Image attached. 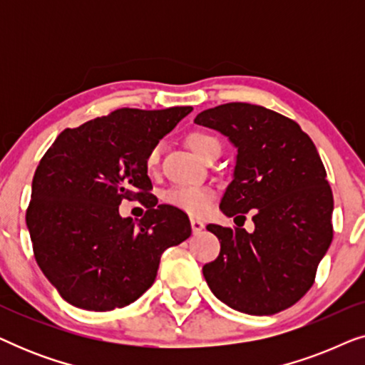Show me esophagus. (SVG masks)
I'll list each match as a JSON object with an SVG mask.
<instances>
[{
    "mask_svg": "<svg viewBox=\"0 0 365 365\" xmlns=\"http://www.w3.org/2000/svg\"><path fill=\"white\" fill-rule=\"evenodd\" d=\"M191 227H192V232L197 234V232H201L202 229H204V222L201 221V219L191 217Z\"/></svg>",
    "mask_w": 365,
    "mask_h": 365,
    "instance_id": "34e87169",
    "label": "esophagus"
}]
</instances>
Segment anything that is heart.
<instances>
[{
	"label": "heart",
	"mask_w": 365,
	"mask_h": 365,
	"mask_svg": "<svg viewBox=\"0 0 365 365\" xmlns=\"http://www.w3.org/2000/svg\"><path fill=\"white\" fill-rule=\"evenodd\" d=\"M187 146L191 151L196 154L197 158L206 159L209 154L221 153V143L214 134L207 131H191L186 136ZM161 161V149L159 146H153L149 149L146 158H144V166L149 173L156 171ZM214 192L206 186H199V184H192V186H176L164 194V201L171 206L181 209V211L192 214V216H201L209 209L212 202Z\"/></svg>",
	"instance_id": "heart-1"
}]
</instances>
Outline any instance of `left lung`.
<instances>
[{
	"instance_id": "obj_1",
	"label": "left lung",
	"mask_w": 365,
	"mask_h": 365,
	"mask_svg": "<svg viewBox=\"0 0 365 365\" xmlns=\"http://www.w3.org/2000/svg\"><path fill=\"white\" fill-rule=\"evenodd\" d=\"M194 123L217 129L237 148L234 179L221 201L241 226L207 224L221 252L202 267L214 296L236 311L271 316L312 287L332 242V189L312 139L292 119L249 103L199 113Z\"/></svg>"
}]
</instances>
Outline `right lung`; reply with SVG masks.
<instances>
[{
    "instance_id": "1",
    "label": "right lung",
    "mask_w": 365,
    "mask_h": 365,
    "mask_svg": "<svg viewBox=\"0 0 365 365\" xmlns=\"http://www.w3.org/2000/svg\"><path fill=\"white\" fill-rule=\"evenodd\" d=\"M191 106L121 108L64 129L34 171L26 224L33 254L64 301L113 311L143 296L168 247L191 236L181 209L158 204L144 166ZM124 198L148 211L136 225L118 216Z\"/></svg>"
}]
</instances>
